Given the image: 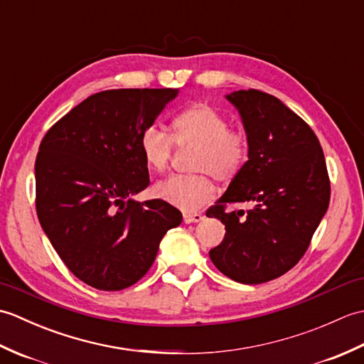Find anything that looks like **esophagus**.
Returning <instances> with one entry per match:
<instances>
[{
  "label": "esophagus",
  "mask_w": 364,
  "mask_h": 364,
  "mask_svg": "<svg viewBox=\"0 0 364 364\" xmlns=\"http://www.w3.org/2000/svg\"><path fill=\"white\" fill-rule=\"evenodd\" d=\"M183 220L186 222V223L200 222V220H203V214H200V213H184L183 214Z\"/></svg>",
  "instance_id": "esophagus-1"
}]
</instances>
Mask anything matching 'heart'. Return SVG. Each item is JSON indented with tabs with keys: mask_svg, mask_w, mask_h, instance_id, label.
<instances>
[{
	"mask_svg": "<svg viewBox=\"0 0 364 364\" xmlns=\"http://www.w3.org/2000/svg\"><path fill=\"white\" fill-rule=\"evenodd\" d=\"M175 145L196 149L192 154V175H176L158 183L154 194L183 211H196L215 196L214 178L230 183L241 175L250 158V137L245 131L230 128L225 115L210 105H194L176 114L172 136L150 125L139 137L145 164L158 173L172 162Z\"/></svg>",
	"mask_w": 364,
	"mask_h": 364,
	"instance_id": "heart-1",
	"label": "heart"
}]
</instances>
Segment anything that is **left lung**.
Wrapping results in <instances>:
<instances>
[{
  "label": "left lung",
  "mask_w": 364,
  "mask_h": 364,
  "mask_svg": "<svg viewBox=\"0 0 364 364\" xmlns=\"http://www.w3.org/2000/svg\"><path fill=\"white\" fill-rule=\"evenodd\" d=\"M227 98L241 112L252 150L241 175L206 211L227 231L210 258L231 280L259 284L288 272L308 250L330 203V178L319 139L280 100L257 89ZM247 201L249 212L235 208Z\"/></svg>",
  "instance_id": "obj_1"
}]
</instances>
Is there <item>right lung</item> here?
<instances>
[{
	"label": "right lung",
	"mask_w": 364,
	"mask_h": 364,
	"mask_svg": "<svg viewBox=\"0 0 364 364\" xmlns=\"http://www.w3.org/2000/svg\"><path fill=\"white\" fill-rule=\"evenodd\" d=\"M175 89H112L90 95L46 131L36 158V211L68 270L100 291L149 272L161 239L183 215L149 188L139 137Z\"/></svg>",
	"instance_id": "obj_1"
}]
</instances>
